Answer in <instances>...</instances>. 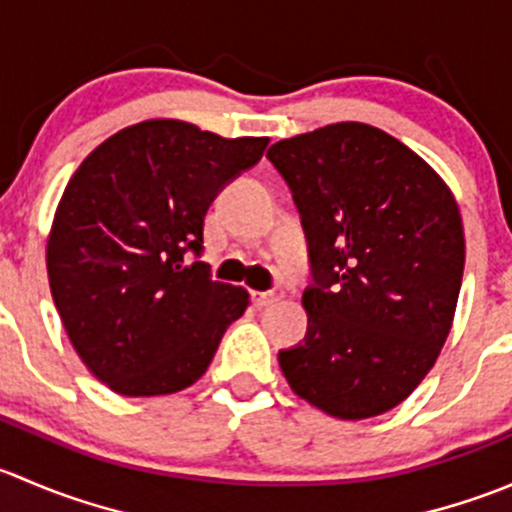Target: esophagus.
I'll return each instance as SVG.
<instances>
[{"label":"esophagus","instance_id":"obj_1","mask_svg":"<svg viewBox=\"0 0 512 512\" xmlns=\"http://www.w3.org/2000/svg\"><path fill=\"white\" fill-rule=\"evenodd\" d=\"M282 297H285V292H282V289H270V292H255V294H252V302H255L257 307H270V304L280 302Z\"/></svg>","mask_w":512,"mask_h":512}]
</instances>
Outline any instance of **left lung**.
<instances>
[{"mask_svg": "<svg viewBox=\"0 0 512 512\" xmlns=\"http://www.w3.org/2000/svg\"><path fill=\"white\" fill-rule=\"evenodd\" d=\"M292 190L314 285L307 337L282 349L289 389L342 421L409 399L451 332L466 262L441 175L369 123H332L267 151Z\"/></svg>", "mask_w": 512, "mask_h": 512, "instance_id": "obj_1", "label": "left lung"}]
</instances>
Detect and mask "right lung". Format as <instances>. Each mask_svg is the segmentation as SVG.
<instances>
[{
  "label": "right lung",
  "mask_w": 512,
  "mask_h": 512,
  "mask_svg": "<svg viewBox=\"0 0 512 512\" xmlns=\"http://www.w3.org/2000/svg\"><path fill=\"white\" fill-rule=\"evenodd\" d=\"M270 138H223L175 118L133 123L76 168L46 240L51 297L76 354L121 396L188 389L250 294L215 282L210 203Z\"/></svg>",
  "instance_id": "add662e5"
}]
</instances>
